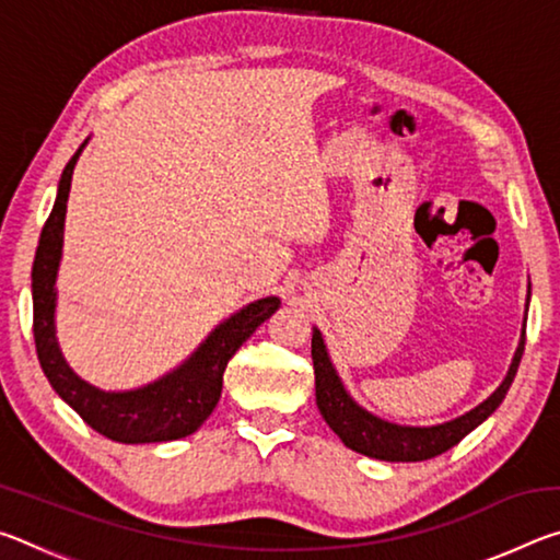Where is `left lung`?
<instances>
[{
  "label": "left lung",
  "mask_w": 560,
  "mask_h": 560,
  "mask_svg": "<svg viewBox=\"0 0 560 560\" xmlns=\"http://www.w3.org/2000/svg\"><path fill=\"white\" fill-rule=\"evenodd\" d=\"M528 311V299H526ZM526 343V318L524 330H521L518 348L511 360L509 373L494 393H491L485 402L474 407V410L464 412L462 417H454L450 422L432 424V428H410V424H395L381 420V417L363 410L348 390L340 383L334 363H330L328 350L324 343L320 330L314 328V338H311V358H314V373H316V405L328 428L334 430L348 450L365 454V457L383 459V462H424L438 457V454L452 450L454 444L462 442L467 434L479 428L487 417L497 410L504 400L511 383H514L521 355H524Z\"/></svg>",
  "instance_id": "obj_1"
}]
</instances>
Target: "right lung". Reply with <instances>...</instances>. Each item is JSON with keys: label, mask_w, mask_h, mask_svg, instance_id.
I'll use <instances>...</instances> for the list:
<instances>
[{"label": "right lung", "mask_w": 560, "mask_h": 560, "mask_svg": "<svg viewBox=\"0 0 560 560\" xmlns=\"http://www.w3.org/2000/svg\"><path fill=\"white\" fill-rule=\"evenodd\" d=\"M86 145V143H83ZM83 145L63 167L56 192L54 210L46 220L32 269L34 299V343L42 371L63 402H69L89 428L103 438L122 444H148L183 440L212 415L222 395L224 368L242 343L279 308L277 296H267L236 311L217 326L205 343L183 365L155 383L138 390L106 393L75 375L56 343L54 308H56V271L61 261L66 202H69L71 175Z\"/></svg>", "instance_id": "1"}]
</instances>
